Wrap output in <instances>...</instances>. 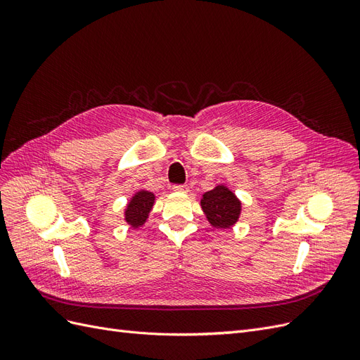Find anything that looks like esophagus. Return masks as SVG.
I'll use <instances>...</instances> for the list:
<instances>
[{
  "instance_id": "esophagus-1",
  "label": "esophagus",
  "mask_w": 360,
  "mask_h": 360,
  "mask_svg": "<svg viewBox=\"0 0 360 360\" xmlns=\"http://www.w3.org/2000/svg\"><path fill=\"white\" fill-rule=\"evenodd\" d=\"M174 192H180V193H186L189 191V188L186 186V184H176V186L172 188Z\"/></svg>"
}]
</instances>
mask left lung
Masks as SVG:
<instances>
[{
	"mask_svg": "<svg viewBox=\"0 0 360 360\" xmlns=\"http://www.w3.org/2000/svg\"><path fill=\"white\" fill-rule=\"evenodd\" d=\"M201 209L212 226L228 230L237 224L242 213V202L225 184L205 192L201 198Z\"/></svg>",
	"mask_w": 360,
	"mask_h": 360,
	"instance_id": "8db88e82",
	"label": "left lung"
}]
</instances>
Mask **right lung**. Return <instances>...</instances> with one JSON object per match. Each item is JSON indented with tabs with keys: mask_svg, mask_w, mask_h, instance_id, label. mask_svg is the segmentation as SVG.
I'll list each match as a JSON object with an SVG mask.
<instances>
[{
	"mask_svg": "<svg viewBox=\"0 0 360 360\" xmlns=\"http://www.w3.org/2000/svg\"><path fill=\"white\" fill-rule=\"evenodd\" d=\"M155 200L156 197L153 192L144 189L135 192L124 209V221L127 222V225L132 226L134 230L143 226L148 219L151 209H153Z\"/></svg>",
	"mask_w": 360,
	"mask_h": 360,
	"instance_id": "right-lung-1",
	"label": "right lung"
}]
</instances>
